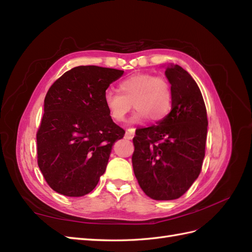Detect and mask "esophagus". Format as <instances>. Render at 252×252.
Wrapping results in <instances>:
<instances>
[{"label":"esophagus","instance_id":"esophagus-1","mask_svg":"<svg viewBox=\"0 0 252 252\" xmlns=\"http://www.w3.org/2000/svg\"><path fill=\"white\" fill-rule=\"evenodd\" d=\"M133 136H134V128H127L126 132L125 137L126 139H132Z\"/></svg>","mask_w":252,"mask_h":252}]
</instances>
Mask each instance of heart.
I'll list each match as a JSON object with an SVG mask.
<instances>
[{
	"instance_id": "b5f03b06",
	"label": "heart",
	"mask_w": 252,
	"mask_h": 252,
	"mask_svg": "<svg viewBox=\"0 0 252 252\" xmlns=\"http://www.w3.org/2000/svg\"><path fill=\"white\" fill-rule=\"evenodd\" d=\"M118 92L107 91L104 102L112 118L121 122L133 108L136 109L130 120L138 124L146 119L161 121L171 112L173 92L169 81L163 76L139 73L121 80Z\"/></svg>"
}]
</instances>
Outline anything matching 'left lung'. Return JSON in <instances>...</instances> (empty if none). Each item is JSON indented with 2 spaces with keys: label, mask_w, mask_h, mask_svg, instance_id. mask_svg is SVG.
Masks as SVG:
<instances>
[{
  "label": "left lung",
  "mask_w": 252,
  "mask_h": 252,
  "mask_svg": "<svg viewBox=\"0 0 252 252\" xmlns=\"http://www.w3.org/2000/svg\"><path fill=\"white\" fill-rule=\"evenodd\" d=\"M172 109L157 126L137 128L132 165L146 195L171 201L184 195L198 177L205 157L207 113L191 75L179 65L166 68Z\"/></svg>",
  "instance_id": "1"
}]
</instances>
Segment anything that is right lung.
<instances>
[{
  "mask_svg": "<svg viewBox=\"0 0 252 252\" xmlns=\"http://www.w3.org/2000/svg\"><path fill=\"white\" fill-rule=\"evenodd\" d=\"M124 71L95 65L64 73L45 96L36 133L37 164L52 190L83 196L95 188L116 140L125 136L105 106L109 85Z\"/></svg>",
  "mask_w": 252,
  "mask_h": 252,
  "instance_id": "1",
  "label": "right lung"
}]
</instances>
